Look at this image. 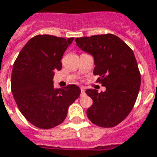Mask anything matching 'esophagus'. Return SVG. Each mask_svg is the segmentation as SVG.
Masks as SVG:
<instances>
[{
  "instance_id": "esophagus-1",
  "label": "esophagus",
  "mask_w": 157,
  "mask_h": 157,
  "mask_svg": "<svg viewBox=\"0 0 157 157\" xmlns=\"http://www.w3.org/2000/svg\"><path fill=\"white\" fill-rule=\"evenodd\" d=\"M86 95V92H85L84 87H81V96H84Z\"/></svg>"
}]
</instances>
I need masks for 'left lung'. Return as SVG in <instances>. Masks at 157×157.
Masks as SVG:
<instances>
[{
	"label": "left lung",
	"mask_w": 157,
	"mask_h": 157,
	"mask_svg": "<svg viewBox=\"0 0 157 157\" xmlns=\"http://www.w3.org/2000/svg\"><path fill=\"white\" fill-rule=\"evenodd\" d=\"M76 46L94 58V75L105 87L104 92L87 89L93 101L86 111L89 120L96 126L113 127L129 115L136 101L140 75L132 50L112 34L75 39Z\"/></svg>",
	"instance_id": "8db88e82"
}]
</instances>
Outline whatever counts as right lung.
<instances>
[{
    "mask_svg": "<svg viewBox=\"0 0 157 157\" xmlns=\"http://www.w3.org/2000/svg\"><path fill=\"white\" fill-rule=\"evenodd\" d=\"M74 38L38 35L29 40L15 61L11 91L21 114L32 125L51 129L60 125L81 89L75 85L55 88L54 71L62 67L61 58Z\"/></svg>",
    "mask_w": 157,
    "mask_h": 157,
    "instance_id": "right-lung-1",
    "label": "right lung"
}]
</instances>
